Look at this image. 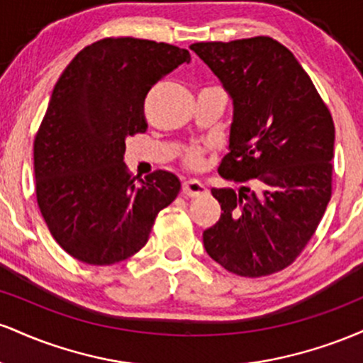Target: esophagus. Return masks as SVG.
<instances>
[{
	"label": "esophagus",
	"instance_id": "esophagus-1",
	"mask_svg": "<svg viewBox=\"0 0 363 363\" xmlns=\"http://www.w3.org/2000/svg\"><path fill=\"white\" fill-rule=\"evenodd\" d=\"M206 186L203 184L198 179H189V181L182 182V193H184L187 198H198V196L206 193Z\"/></svg>",
	"mask_w": 363,
	"mask_h": 363
}]
</instances>
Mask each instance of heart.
<instances>
[{
	"mask_svg": "<svg viewBox=\"0 0 363 363\" xmlns=\"http://www.w3.org/2000/svg\"><path fill=\"white\" fill-rule=\"evenodd\" d=\"M205 152H206L205 147H198V145H196V147H189L184 152V157H182V158H184V164L191 169L201 167Z\"/></svg>",
	"mask_w": 363,
	"mask_h": 363,
	"instance_id": "obj_1",
	"label": "heart"
}]
</instances>
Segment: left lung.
<instances>
[{
	"mask_svg": "<svg viewBox=\"0 0 363 363\" xmlns=\"http://www.w3.org/2000/svg\"><path fill=\"white\" fill-rule=\"evenodd\" d=\"M234 104L218 172L242 186L211 189L223 213L203 232L211 259L239 277H266L297 259L331 199L335 123L314 83L272 37L191 45Z\"/></svg>",
	"mask_w": 363,
	"mask_h": 363,
	"instance_id": "8db88e82",
	"label": "left lung"
}]
</instances>
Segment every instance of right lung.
Masks as SVG:
<instances>
[{
	"mask_svg": "<svg viewBox=\"0 0 363 363\" xmlns=\"http://www.w3.org/2000/svg\"><path fill=\"white\" fill-rule=\"evenodd\" d=\"M189 61L176 45L107 37L82 49L54 85L34 140L35 194L54 240L74 259L107 266L131 257L177 198L172 172L136 182L124 152L128 136L147 131L150 89Z\"/></svg>",
	"mask_w": 363,
	"mask_h": 363,
	"instance_id": "1",
	"label": "right lung"
}]
</instances>
